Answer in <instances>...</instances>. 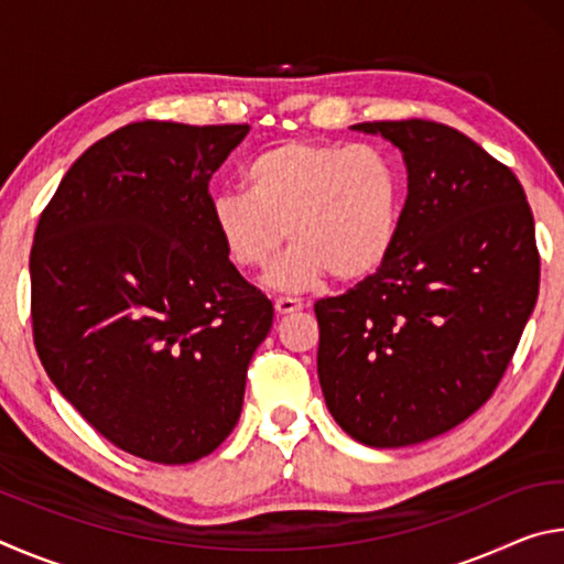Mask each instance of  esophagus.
<instances>
[{
  "instance_id": "1",
  "label": "esophagus",
  "mask_w": 564,
  "mask_h": 564,
  "mask_svg": "<svg viewBox=\"0 0 564 564\" xmlns=\"http://www.w3.org/2000/svg\"><path fill=\"white\" fill-rule=\"evenodd\" d=\"M273 308H275V313H279V316H289V313L301 311L303 303L299 299H275Z\"/></svg>"
}]
</instances>
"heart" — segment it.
Returning a JSON list of instances; mask_svg holds the SVG:
<instances>
[{"mask_svg":"<svg viewBox=\"0 0 564 564\" xmlns=\"http://www.w3.org/2000/svg\"><path fill=\"white\" fill-rule=\"evenodd\" d=\"M243 178L248 194L218 191L208 214L243 271L263 269L289 234L291 251L265 275L273 291L299 293L326 273L368 279L393 251L405 184L386 149L291 139L251 159Z\"/></svg>","mask_w":564,"mask_h":564,"instance_id":"1","label":"heart"}]
</instances>
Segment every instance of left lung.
I'll return each mask as SVG.
<instances>
[{
    "instance_id": "obj_1",
    "label": "left lung",
    "mask_w": 564,
    "mask_h": 564,
    "mask_svg": "<svg viewBox=\"0 0 564 564\" xmlns=\"http://www.w3.org/2000/svg\"><path fill=\"white\" fill-rule=\"evenodd\" d=\"M400 149L408 198L388 261L316 303L318 380L352 441L405 447L488 403L540 291L528 198L512 171L445 123L352 127Z\"/></svg>"
}]
</instances>
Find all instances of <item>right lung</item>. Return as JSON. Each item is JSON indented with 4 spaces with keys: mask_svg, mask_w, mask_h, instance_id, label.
<instances>
[{
    "mask_svg": "<svg viewBox=\"0 0 564 564\" xmlns=\"http://www.w3.org/2000/svg\"><path fill=\"white\" fill-rule=\"evenodd\" d=\"M248 123L137 121L89 147L44 208L32 328L56 390L109 443L164 465L238 423L273 305L228 261L208 181Z\"/></svg>",
    "mask_w": 564,
    "mask_h": 564,
    "instance_id": "obj_1",
    "label": "right lung"
}]
</instances>
